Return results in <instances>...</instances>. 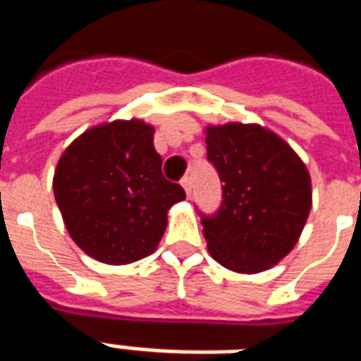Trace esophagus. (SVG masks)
<instances>
[{"instance_id":"esophagus-1","label":"esophagus","mask_w":361,"mask_h":361,"mask_svg":"<svg viewBox=\"0 0 361 361\" xmlns=\"http://www.w3.org/2000/svg\"><path fill=\"white\" fill-rule=\"evenodd\" d=\"M181 187L185 189L187 197H189V195H191V191H192V181H191V178H189V176H183V178H181Z\"/></svg>"}]
</instances>
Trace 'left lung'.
Listing matches in <instances>:
<instances>
[{
  "label": "left lung",
  "mask_w": 361,
  "mask_h": 361,
  "mask_svg": "<svg viewBox=\"0 0 361 361\" xmlns=\"http://www.w3.org/2000/svg\"><path fill=\"white\" fill-rule=\"evenodd\" d=\"M223 200L200 214L209 255L238 274L271 268L296 245L311 212V178L294 149L260 125L206 129Z\"/></svg>",
  "instance_id": "left-lung-1"
}]
</instances>
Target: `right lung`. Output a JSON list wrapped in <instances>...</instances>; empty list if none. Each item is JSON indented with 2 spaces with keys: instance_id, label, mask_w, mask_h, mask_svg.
<instances>
[{
  "instance_id": "add662e5",
  "label": "right lung",
  "mask_w": 361,
  "mask_h": 361,
  "mask_svg": "<svg viewBox=\"0 0 361 361\" xmlns=\"http://www.w3.org/2000/svg\"><path fill=\"white\" fill-rule=\"evenodd\" d=\"M153 129L140 120L97 125L59 159L54 197L71 238L99 262L129 264L152 255L166 214L185 198L163 176Z\"/></svg>"
}]
</instances>
